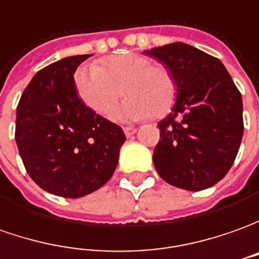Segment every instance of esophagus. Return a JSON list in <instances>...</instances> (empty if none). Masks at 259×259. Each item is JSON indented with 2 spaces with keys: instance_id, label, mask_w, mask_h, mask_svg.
I'll use <instances>...</instances> for the list:
<instances>
[{
  "instance_id": "34e87169",
  "label": "esophagus",
  "mask_w": 259,
  "mask_h": 259,
  "mask_svg": "<svg viewBox=\"0 0 259 259\" xmlns=\"http://www.w3.org/2000/svg\"><path fill=\"white\" fill-rule=\"evenodd\" d=\"M123 132H124V135L127 137H130L132 135H135L136 133V129L135 127H123Z\"/></svg>"
}]
</instances>
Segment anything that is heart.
Here are the masks:
<instances>
[{"instance_id":"b5f03b06","label":"heart","mask_w":259,"mask_h":259,"mask_svg":"<svg viewBox=\"0 0 259 259\" xmlns=\"http://www.w3.org/2000/svg\"><path fill=\"white\" fill-rule=\"evenodd\" d=\"M73 80L79 99L102 116L113 112L123 91L127 99L113 115L123 122L152 115L163 117L177 99V82L171 70L140 54L110 56L99 66H82L75 72Z\"/></svg>"}]
</instances>
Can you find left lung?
I'll return each mask as SVG.
<instances>
[{"mask_svg": "<svg viewBox=\"0 0 259 259\" xmlns=\"http://www.w3.org/2000/svg\"><path fill=\"white\" fill-rule=\"evenodd\" d=\"M177 82L171 113L157 123L153 163L174 187L200 191L233 166L244 133L242 98L220 59L183 42L144 51Z\"/></svg>", "mask_w": 259, "mask_h": 259, "instance_id": "1", "label": "left lung"}]
</instances>
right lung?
Listing matches in <instances>:
<instances>
[{
  "label": "right lung",
  "mask_w": 259,
  "mask_h": 259,
  "mask_svg": "<svg viewBox=\"0 0 259 259\" xmlns=\"http://www.w3.org/2000/svg\"><path fill=\"white\" fill-rule=\"evenodd\" d=\"M89 56H68L39 70L17 107L15 140L26 173L45 191L68 198L106 184L126 140L120 126L78 98L73 73Z\"/></svg>",
  "instance_id": "1"
}]
</instances>
